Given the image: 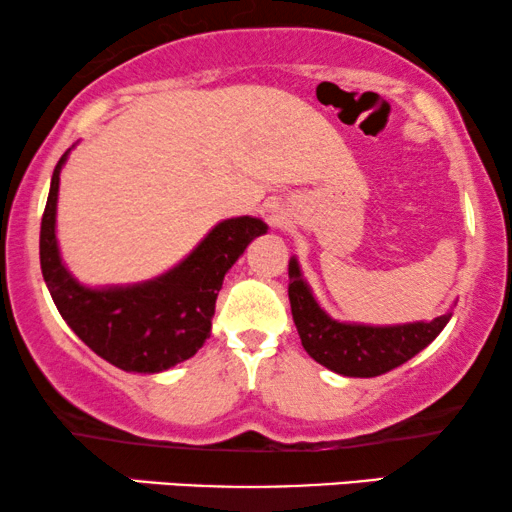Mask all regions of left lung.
<instances>
[{"label": "left lung", "instance_id": "1", "mask_svg": "<svg viewBox=\"0 0 512 512\" xmlns=\"http://www.w3.org/2000/svg\"><path fill=\"white\" fill-rule=\"evenodd\" d=\"M289 300L300 342L314 361L347 377H375L401 366L436 340L452 312L403 326L340 324L328 317L300 277L296 258L289 263Z\"/></svg>", "mask_w": 512, "mask_h": 512}]
</instances>
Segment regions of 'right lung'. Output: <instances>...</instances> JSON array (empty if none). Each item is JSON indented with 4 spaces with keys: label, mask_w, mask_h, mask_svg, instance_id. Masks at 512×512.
<instances>
[{
    "label": "right lung",
    "mask_w": 512,
    "mask_h": 512,
    "mask_svg": "<svg viewBox=\"0 0 512 512\" xmlns=\"http://www.w3.org/2000/svg\"><path fill=\"white\" fill-rule=\"evenodd\" d=\"M65 160L67 153L53 170L39 235L41 272L62 319L97 356L128 373H160L191 359L212 331L223 277L268 226L251 216L221 221L191 256L165 275L135 286L86 289L62 265L55 240V205Z\"/></svg>",
    "instance_id": "1"
}]
</instances>
